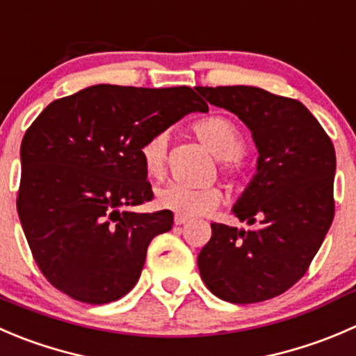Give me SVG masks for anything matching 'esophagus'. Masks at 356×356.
Listing matches in <instances>:
<instances>
[{"mask_svg":"<svg viewBox=\"0 0 356 356\" xmlns=\"http://www.w3.org/2000/svg\"><path fill=\"white\" fill-rule=\"evenodd\" d=\"M188 217H184V216H175V219H174V222L177 224V226H182V224H186L188 222Z\"/></svg>","mask_w":356,"mask_h":356,"instance_id":"1","label":"esophagus"}]
</instances>
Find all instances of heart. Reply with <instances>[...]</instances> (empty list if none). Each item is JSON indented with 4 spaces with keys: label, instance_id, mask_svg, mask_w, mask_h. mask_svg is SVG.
<instances>
[{
    "label": "heart",
    "instance_id": "b5f03b06",
    "mask_svg": "<svg viewBox=\"0 0 356 356\" xmlns=\"http://www.w3.org/2000/svg\"><path fill=\"white\" fill-rule=\"evenodd\" d=\"M195 134L203 146L220 158L222 172L231 175H241L245 172V165L241 161L240 153L245 147V140L238 127L231 120L224 116H210L195 125ZM167 146L168 136L165 132L154 134L140 147L144 170L149 177H161L165 174L167 165ZM222 202V191L217 186H205V188H191V186L170 182L156 191L158 207L177 216L196 217L209 213Z\"/></svg>",
    "mask_w": 356,
    "mask_h": 356
}]
</instances>
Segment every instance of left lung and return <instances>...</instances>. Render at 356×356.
I'll return each mask as SVG.
<instances>
[{"instance_id": "1", "label": "left lung", "mask_w": 356, "mask_h": 356, "mask_svg": "<svg viewBox=\"0 0 356 356\" xmlns=\"http://www.w3.org/2000/svg\"><path fill=\"white\" fill-rule=\"evenodd\" d=\"M196 90L236 115L259 153L255 175L231 209L250 227L212 224L198 254L202 280L234 305L277 298L306 273L332 224V140L294 99L245 85Z\"/></svg>"}]
</instances>
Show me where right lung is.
I'll return each instance as SVG.
<instances>
[{
  "mask_svg": "<svg viewBox=\"0 0 356 356\" xmlns=\"http://www.w3.org/2000/svg\"><path fill=\"white\" fill-rule=\"evenodd\" d=\"M209 106L189 86L94 85L48 104L20 144L17 212L47 280L76 301L106 305L134 289L170 210L153 198L140 147Z\"/></svg>",
  "mask_w": 356,
  "mask_h": 356,
  "instance_id": "obj_1",
  "label": "right lung"
}]
</instances>
